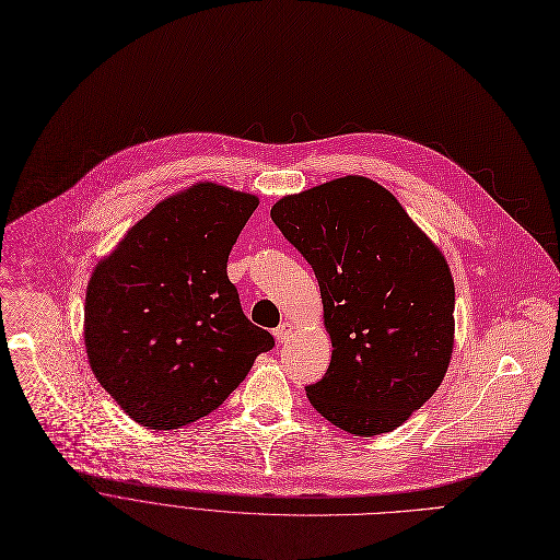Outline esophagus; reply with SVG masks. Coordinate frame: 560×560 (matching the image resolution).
Wrapping results in <instances>:
<instances>
[{
  "instance_id": "34e87169",
  "label": "esophagus",
  "mask_w": 560,
  "mask_h": 560,
  "mask_svg": "<svg viewBox=\"0 0 560 560\" xmlns=\"http://www.w3.org/2000/svg\"><path fill=\"white\" fill-rule=\"evenodd\" d=\"M291 332H293V324H291V322H282V324L273 330L278 342H287V340L291 338Z\"/></svg>"
}]
</instances>
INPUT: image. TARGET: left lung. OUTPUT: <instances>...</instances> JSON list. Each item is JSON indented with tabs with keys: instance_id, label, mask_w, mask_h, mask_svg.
Masks as SVG:
<instances>
[{
	"instance_id": "1",
	"label": "left lung",
	"mask_w": 560,
	"mask_h": 560,
	"mask_svg": "<svg viewBox=\"0 0 560 560\" xmlns=\"http://www.w3.org/2000/svg\"><path fill=\"white\" fill-rule=\"evenodd\" d=\"M271 218L315 271L332 345L308 401L358 436L395 430L434 395L453 358L448 260L366 176L284 196Z\"/></svg>"
}]
</instances>
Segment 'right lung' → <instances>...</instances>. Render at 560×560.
<instances>
[{
	"label": "right lung",
	"instance_id": "right-lung-1",
	"mask_svg": "<svg viewBox=\"0 0 560 560\" xmlns=\"http://www.w3.org/2000/svg\"><path fill=\"white\" fill-rule=\"evenodd\" d=\"M258 202L218 183L189 185L94 267L83 308L88 362L137 423L172 430L209 415L273 349L228 278Z\"/></svg>",
	"mask_w": 560,
	"mask_h": 560
}]
</instances>
